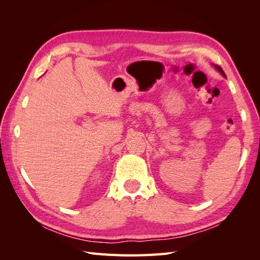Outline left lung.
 Here are the masks:
<instances>
[{"mask_svg":"<svg viewBox=\"0 0 260 260\" xmlns=\"http://www.w3.org/2000/svg\"><path fill=\"white\" fill-rule=\"evenodd\" d=\"M214 66H215V68L218 70V72H220V74H221L222 76H224V77H225V74L223 73V70H222V68H221V67L218 66V65H214Z\"/></svg>","mask_w":260,"mask_h":260,"instance_id":"8db88e82","label":"left lung"}]
</instances>
